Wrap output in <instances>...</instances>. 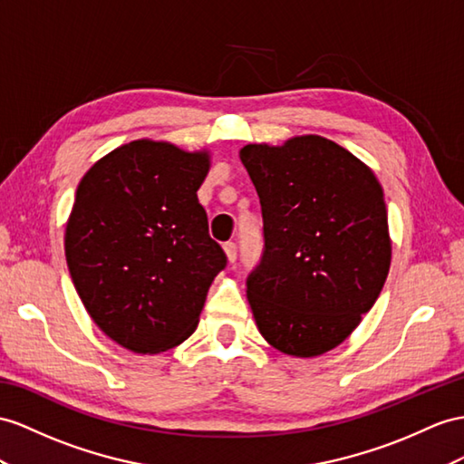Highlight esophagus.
Here are the masks:
<instances>
[{
	"label": "esophagus",
	"instance_id": "esophagus-1",
	"mask_svg": "<svg viewBox=\"0 0 464 464\" xmlns=\"http://www.w3.org/2000/svg\"><path fill=\"white\" fill-rule=\"evenodd\" d=\"M223 251H225V255H227L229 263H235V260H237V243H233V241L225 243L223 245Z\"/></svg>",
	"mask_w": 464,
	"mask_h": 464
}]
</instances>
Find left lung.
Listing matches in <instances>:
<instances>
[{"instance_id":"8db88e82","label":"left lung","mask_w":464,"mask_h":464,"mask_svg":"<svg viewBox=\"0 0 464 464\" xmlns=\"http://www.w3.org/2000/svg\"><path fill=\"white\" fill-rule=\"evenodd\" d=\"M241 162L263 209V256L246 276L258 331L286 354L331 351L361 324L388 276L382 188L349 150L317 135L246 145Z\"/></svg>"}]
</instances>
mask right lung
Returning <instances> with one entry per match:
<instances>
[{"instance_id": "obj_1", "label": "right lung", "mask_w": 464, "mask_h": 464, "mask_svg": "<svg viewBox=\"0 0 464 464\" xmlns=\"http://www.w3.org/2000/svg\"><path fill=\"white\" fill-rule=\"evenodd\" d=\"M208 170V152L133 140L93 164L76 189L64 241L70 276L96 325L129 351L154 354L186 341L227 266L198 201Z\"/></svg>"}]
</instances>
